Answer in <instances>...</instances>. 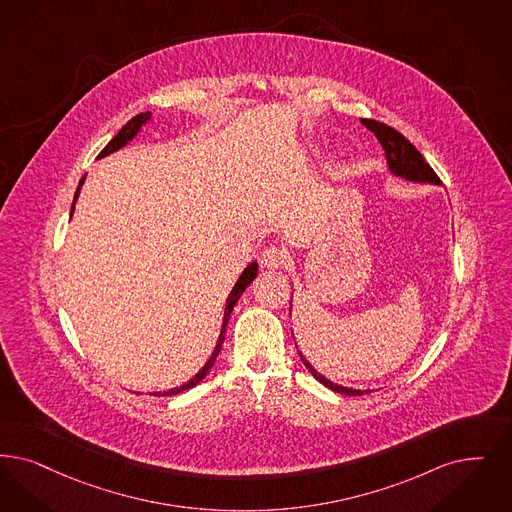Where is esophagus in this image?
Segmentation results:
<instances>
[{
	"label": "esophagus",
	"instance_id": "esophagus-1",
	"mask_svg": "<svg viewBox=\"0 0 512 512\" xmlns=\"http://www.w3.org/2000/svg\"><path fill=\"white\" fill-rule=\"evenodd\" d=\"M287 263V255L284 249L272 246L266 247L265 251L261 253V265L265 268H280Z\"/></svg>",
	"mask_w": 512,
	"mask_h": 512
}]
</instances>
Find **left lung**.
I'll list each match as a JSON object with an SVG mask.
<instances>
[{
	"mask_svg": "<svg viewBox=\"0 0 512 512\" xmlns=\"http://www.w3.org/2000/svg\"><path fill=\"white\" fill-rule=\"evenodd\" d=\"M362 123L368 127L369 131L377 137V141L383 146L389 171L394 177L406 179L409 183L440 184L438 175L425 162L423 154L413 144L409 143L402 133H398L387 123L375 122V120H362ZM289 314H291V310H289ZM299 356H301V360L307 366L308 371L316 377V381H320L324 387H328L333 392H341V394H347V396H362V394L371 392V390L350 389V387L337 385V383L329 381L328 377H324L322 373H318L316 369L312 368V364L301 352H299Z\"/></svg>",
	"mask_w": 512,
	"mask_h": 512,
	"instance_id": "obj_1",
	"label": "left lung"
}]
</instances>
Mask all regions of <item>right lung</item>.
<instances>
[{"instance_id": "obj_1", "label": "right lung", "mask_w": 512, "mask_h": 512, "mask_svg": "<svg viewBox=\"0 0 512 512\" xmlns=\"http://www.w3.org/2000/svg\"><path fill=\"white\" fill-rule=\"evenodd\" d=\"M150 118H152V112H141V114H137L135 118H131L129 122L123 125L122 129L118 131V135L110 141V143L104 146L103 150H101V154H99V158H104V156H108V154H112V152H116V150H120L123 148L125 144L129 143V141H133L135 137H137V133L141 131V127L146 125V123L150 122ZM85 181V175L82 177V181L78 184V190H76V194H74V204H72V209H70V213H74V205H76V200H78V196H80V190H82V184ZM72 217V215H70ZM257 270H259V266L257 263L253 261V263H249L246 266V270L240 274V278H238V282L234 284L232 287V291H230V295H228V299H226V307H225V316H223V328H221V333H219V339H217V345H215V350L211 352V356H209V360L205 362L204 368L200 369L190 381H186L184 385L181 387H175V389L164 390V392H156L154 396H173V394H179V392H184V390L192 389V387H196L202 379H204L205 375L209 373V369L213 368V364H215V360H217V356H219V352H221V347H223V341H225V333L226 326H228V320H230V312L234 310V305L240 301V297H242V293L246 291V287L255 280V276H257Z\"/></svg>"}]
</instances>
